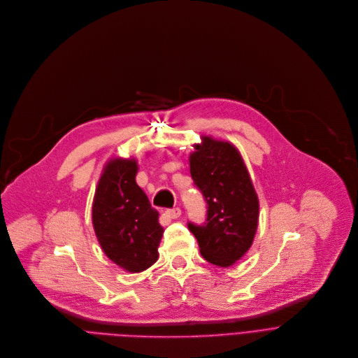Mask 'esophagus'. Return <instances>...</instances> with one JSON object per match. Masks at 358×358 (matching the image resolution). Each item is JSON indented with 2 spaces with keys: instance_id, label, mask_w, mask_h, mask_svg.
<instances>
[{
  "instance_id": "obj_1",
  "label": "esophagus",
  "mask_w": 358,
  "mask_h": 358,
  "mask_svg": "<svg viewBox=\"0 0 358 358\" xmlns=\"http://www.w3.org/2000/svg\"><path fill=\"white\" fill-rule=\"evenodd\" d=\"M180 214H182V210L178 208V207L176 208H169V210L165 211V216L169 217V219H178Z\"/></svg>"
}]
</instances>
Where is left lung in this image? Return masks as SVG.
I'll return each mask as SVG.
<instances>
[{"label":"left lung","instance_id":"8db88e82","mask_svg":"<svg viewBox=\"0 0 358 358\" xmlns=\"http://www.w3.org/2000/svg\"><path fill=\"white\" fill-rule=\"evenodd\" d=\"M190 154V175L207 201L204 226L189 223L200 254L217 266H231L250 250L259 201L238 150L227 141L201 136Z\"/></svg>","mask_w":358,"mask_h":358}]
</instances>
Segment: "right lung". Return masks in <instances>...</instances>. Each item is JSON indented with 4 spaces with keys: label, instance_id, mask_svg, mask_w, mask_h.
I'll list each match as a JSON object with an SVG mask.
<instances>
[{
    "label": "right lung",
    "instance_id": "1",
    "mask_svg": "<svg viewBox=\"0 0 358 358\" xmlns=\"http://www.w3.org/2000/svg\"><path fill=\"white\" fill-rule=\"evenodd\" d=\"M135 158H113L99 179L92 220L104 254L127 272H142L159 257V213L136 182Z\"/></svg>",
    "mask_w": 358,
    "mask_h": 358
}]
</instances>
